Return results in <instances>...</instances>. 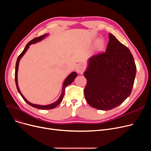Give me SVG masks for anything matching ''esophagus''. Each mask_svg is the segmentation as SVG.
Wrapping results in <instances>:
<instances>
[{
	"mask_svg": "<svg viewBox=\"0 0 151 151\" xmlns=\"http://www.w3.org/2000/svg\"><path fill=\"white\" fill-rule=\"evenodd\" d=\"M84 71V67L83 65H79L77 66L76 71L78 73H83Z\"/></svg>",
	"mask_w": 151,
	"mask_h": 151,
	"instance_id": "34e87169",
	"label": "esophagus"
}]
</instances>
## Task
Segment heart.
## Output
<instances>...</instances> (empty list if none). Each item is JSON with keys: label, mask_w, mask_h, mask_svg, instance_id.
<instances>
[{"label": "heart", "mask_w": 151, "mask_h": 151, "mask_svg": "<svg viewBox=\"0 0 151 151\" xmlns=\"http://www.w3.org/2000/svg\"><path fill=\"white\" fill-rule=\"evenodd\" d=\"M104 42L102 40H99L97 42V46L98 48L99 49H101L103 47H104Z\"/></svg>", "instance_id": "1"}]
</instances>
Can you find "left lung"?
I'll use <instances>...</instances> for the list:
<instances>
[{"mask_svg":"<svg viewBox=\"0 0 151 151\" xmlns=\"http://www.w3.org/2000/svg\"><path fill=\"white\" fill-rule=\"evenodd\" d=\"M106 51L88 59L84 73V96L92 107L108 111L121 105L130 96L137 67L127 47L111 34Z\"/></svg>","mask_w":151,"mask_h":151,"instance_id":"obj_1","label":"left lung"}]
</instances>
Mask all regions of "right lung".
I'll return each instance as SVG.
<instances>
[{
    "label": "right lung",
    "instance_id": "add662e5",
    "mask_svg": "<svg viewBox=\"0 0 151 151\" xmlns=\"http://www.w3.org/2000/svg\"><path fill=\"white\" fill-rule=\"evenodd\" d=\"M48 34H45L43 35H42L39 37L37 38H34L32 40H31L30 42H29L26 46L25 48L24 49V50L22 51V52L21 53V54L19 55L17 60V63H16V67H15V83H16V85H17V88L18 89V92L20 93V95L21 96V97H22V99L24 100V101L27 103V104H29L30 106L36 108H38V109H53L55 107H56L61 102V101L63 99V96H64V93H65V88L68 86L69 84H70L71 83H73V81L75 80V79L76 78V77L77 76V73L75 71H73V72H71L66 78L65 80H64L63 83V85H62V93L60 96L59 97V98L55 101V102L52 103V104H49V105H37V104H32V103L29 102L28 100H26V99L23 96V95L22 94V93L21 92L19 88V86H18V67H19V63L20 61V59L22 58V57L23 56L24 54L26 52L27 50H28V48L29 47V46L32 44H34L36 43L37 42H39L42 41L43 38H45Z\"/></svg>",
    "mask_w": 151,
    "mask_h": 151
}]
</instances>
